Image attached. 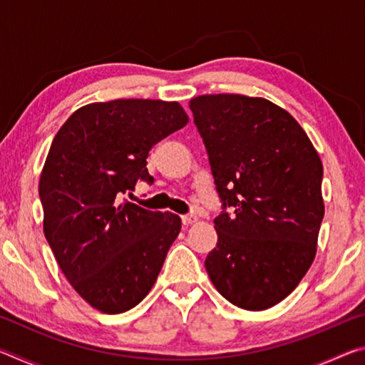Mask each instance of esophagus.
<instances>
[{
  "mask_svg": "<svg viewBox=\"0 0 365 365\" xmlns=\"http://www.w3.org/2000/svg\"><path fill=\"white\" fill-rule=\"evenodd\" d=\"M182 222H183L185 227H190V225L196 224L197 217H196V215H193V214H185V215H182Z\"/></svg>",
  "mask_w": 365,
  "mask_h": 365,
  "instance_id": "34e87169",
  "label": "esophagus"
}]
</instances>
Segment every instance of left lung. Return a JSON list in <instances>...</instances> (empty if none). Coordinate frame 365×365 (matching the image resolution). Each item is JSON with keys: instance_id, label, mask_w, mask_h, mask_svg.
I'll use <instances>...</instances> for the list:
<instances>
[{"instance_id": "left-lung-1", "label": "left lung", "mask_w": 365, "mask_h": 365, "mask_svg": "<svg viewBox=\"0 0 365 365\" xmlns=\"http://www.w3.org/2000/svg\"><path fill=\"white\" fill-rule=\"evenodd\" d=\"M224 207L206 257L232 304L264 311L298 287L317 252L325 206L319 153L294 117L265 98L220 93L190 101Z\"/></svg>"}]
</instances>
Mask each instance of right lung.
Returning a JSON list of instances; mask_svg holds the SVG:
<instances>
[{"label":"right lung","mask_w":365,"mask_h":365,"mask_svg":"<svg viewBox=\"0 0 365 365\" xmlns=\"http://www.w3.org/2000/svg\"><path fill=\"white\" fill-rule=\"evenodd\" d=\"M187 123L177 101L114 100L77 109L53 140L38 183L43 232L72 288L98 311L137 306L180 233L177 214L119 200L138 178L153 182L148 153Z\"/></svg>","instance_id":"1"}]
</instances>
